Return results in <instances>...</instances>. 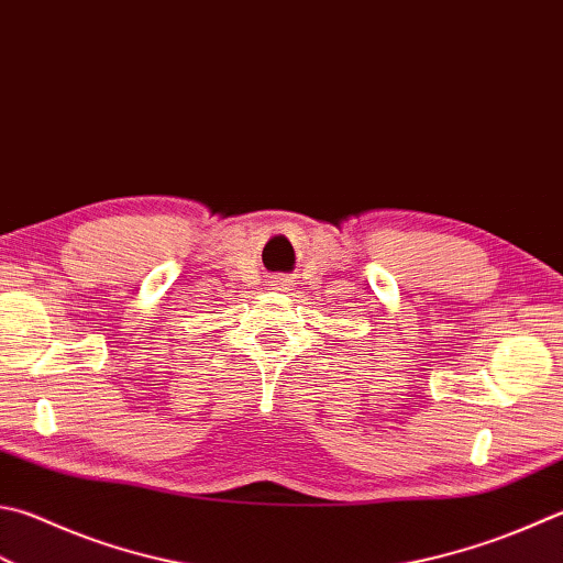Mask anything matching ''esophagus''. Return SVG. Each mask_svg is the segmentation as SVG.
<instances>
[{
    "instance_id": "34e87169",
    "label": "esophagus",
    "mask_w": 563,
    "mask_h": 563,
    "mask_svg": "<svg viewBox=\"0 0 563 563\" xmlns=\"http://www.w3.org/2000/svg\"><path fill=\"white\" fill-rule=\"evenodd\" d=\"M277 289H282V291H286V289H289V284H277Z\"/></svg>"
}]
</instances>
